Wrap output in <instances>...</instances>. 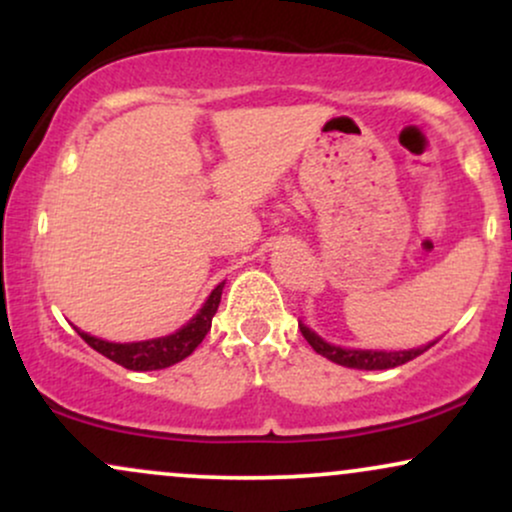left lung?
Listing matches in <instances>:
<instances>
[{"mask_svg":"<svg viewBox=\"0 0 512 512\" xmlns=\"http://www.w3.org/2000/svg\"><path fill=\"white\" fill-rule=\"evenodd\" d=\"M298 327H301L305 342H308L313 349L317 351L320 356L330 358L332 363H339V366L344 368H356V370H385V368H397L402 366V363L407 361H414L416 356H421L424 351L431 349L433 344L438 342H431L426 346H416V349H409V351H366V349H344V346H334L330 342H325L322 337H317V334L310 330V327H305L303 322H298Z\"/></svg>","mask_w":512,"mask_h":512,"instance_id":"left-lung-1","label":"left lung"}]
</instances>
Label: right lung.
Returning <instances> with one entry per match:
<instances>
[{
    "label": "right lung",
    "instance_id": "add662e5",
    "mask_svg": "<svg viewBox=\"0 0 512 512\" xmlns=\"http://www.w3.org/2000/svg\"><path fill=\"white\" fill-rule=\"evenodd\" d=\"M221 291H223V281L216 286L214 291L209 293L207 303L202 305V310L192 317L187 325H182L178 332L168 334V337H158V339H146V342H129V344H115V342H105V339L91 337V334L76 330L81 334V339L96 349L98 354H103L110 361L120 363L122 368L127 370H161L173 366V363H180L182 358H187L192 351L202 344V339L207 337V332L211 330V317L216 315L221 303Z\"/></svg>",
    "mask_w": 512,
    "mask_h": 512
}]
</instances>
